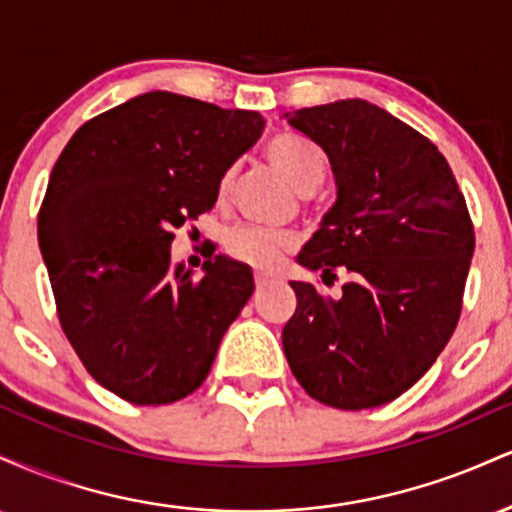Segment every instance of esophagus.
<instances>
[{"label": "esophagus", "mask_w": 512, "mask_h": 512, "mask_svg": "<svg viewBox=\"0 0 512 512\" xmlns=\"http://www.w3.org/2000/svg\"><path fill=\"white\" fill-rule=\"evenodd\" d=\"M272 276L269 274H264V272H255V286L257 289H262V286H267V284H272Z\"/></svg>", "instance_id": "esophagus-1"}]
</instances>
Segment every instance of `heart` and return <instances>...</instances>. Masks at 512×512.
Masks as SVG:
<instances>
[{"mask_svg": "<svg viewBox=\"0 0 512 512\" xmlns=\"http://www.w3.org/2000/svg\"><path fill=\"white\" fill-rule=\"evenodd\" d=\"M264 154L298 192L305 187H315L325 175V154L320 151V146L301 137V134H276L264 146ZM231 185L233 170L228 168L216 185L219 202H226ZM296 243V233L284 231V228L238 226L223 240V250L236 262L250 264L255 269H274L286 252L296 248Z\"/></svg>", "mask_w": 512, "mask_h": 512, "instance_id": "obj_1", "label": "heart"}]
</instances>
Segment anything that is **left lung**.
<instances>
[{"mask_svg": "<svg viewBox=\"0 0 512 512\" xmlns=\"http://www.w3.org/2000/svg\"><path fill=\"white\" fill-rule=\"evenodd\" d=\"M289 122L325 149L337 180V202L298 262L322 279L342 269L349 281L337 298L293 281L286 361L327 407H380L407 392L455 332L474 252L467 202L436 144L378 105H315Z\"/></svg>", "mask_w": 512, "mask_h": 512, "instance_id": "1", "label": "left lung"}]
</instances>
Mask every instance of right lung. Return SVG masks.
<instances>
[{
    "label": "right lung",
    "mask_w": 512,
    "mask_h": 512,
    "mask_svg": "<svg viewBox=\"0 0 512 512\" xmlns=\"http://www.w3.org/2000/svg\"><path fill=\"white\" fill-rule=\"evenodd\" d=\"M262 127L252 110L151 91L84 122L52 168L38 245L57 317L93 380L125 402L192 395L255 291L245 264L216 255L195 276L170 262V243L214 207Z\"/></svg>",
    "instance_id": "1"
}]
</instances>
